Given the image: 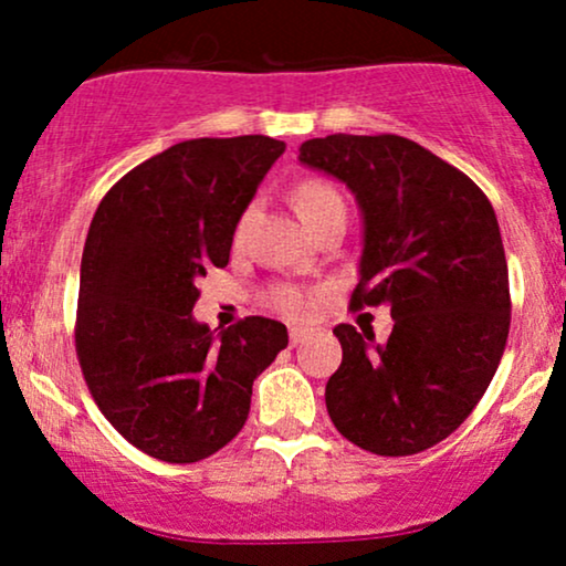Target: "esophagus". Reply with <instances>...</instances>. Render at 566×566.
<instances>
[{
  "label": "esophagus",
  "instance_id": "34e87169",
  "mask_svg": "<svg viewBox=\"0 0 566 566\" xmlns=\"http://www.w3.org/2000/svg\"><path fill=\"white\" fill-rule=\"evenodd\" d=\"M305 337H308V329H305V327H290V343H292V346L303 343Z\"/></svg>",
  "mask_w": 566,
  "mask_h": 566
}]
</instances>
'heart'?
Segmentation results:
<instances>
[{"label": "heart", "instance_id": "b5f03b06", "mask_svg": "<svg viewBox=\"0 0 566 566\" xmlns=\"http://www.w3.org/2000/svg\"><path fill=\"white\" fill-rule=\"evenodd\" d=\"M292 205H295L297 216H301L308 229H316L322 220L333 216H346L343 197L337 193L335 186L324 184V180H303V184H297L295 191H292ZM269 301L284 316L303 319V316H308L314 311L316 295L308 290L292 287V284H282V287L271 290Z\"/></svg>", "mask_w": 566, "mask_h": 566}]
</instances>
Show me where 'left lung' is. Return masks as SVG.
<instances>
[{"label": "left lung", "mask_w": 566, "mask_h": 566, "mask_svg": "<svg viewBox=\"0 0 566 566\" xmlns=\"http://www.w3.org/2000/svg\"><path fill=\"white\" fill-rule=\"evenodd\" d=\"M303 165L350 188L365 220L350 308L388 305V340L333 329L343 361L327 412L361 450L401 458L439 444L479 405L511 327L509 263L490 199L401 135L305 140Z\"/></svg>", "instance_id": "left-lung-1"}]
</instances>
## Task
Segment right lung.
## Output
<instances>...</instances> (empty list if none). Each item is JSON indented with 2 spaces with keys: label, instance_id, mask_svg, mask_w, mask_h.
Masks as SVG:
<instances>
[{
  "label": "right lung",
  "instance_id": "1",
  "mask_svg": "<svg viewBox=\"0 0 566 566\" xmlns=\"http://www.w3.org/2000/svg\"><path fill=\"white\" fill-rule=\"evenodd\" d=\"M284 143L197 138L129 170L97 205L82 252L76 356L95 405L129 444L197 463L242 431L252 380L287 327L247 316L218 337L191 316L197 279L229 265L239 218Z\"/></svg>",
  "mask_w": 566,
  "mask_h": 566
}]
</instances>
